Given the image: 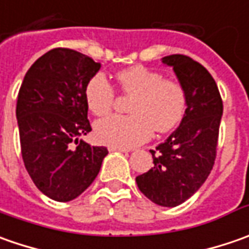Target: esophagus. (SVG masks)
Listing matches in <instances>:
<instances>
[{
    "label": "esophagus",
    "instance_id": "esophagus-1",
    "mask_svg": "<svg viewBox=\"0 0 249 249\" xmlns=\"http://www.w3.org/2000/svg\"><path fill=\"white\" fill-rule=\"evenodd\" d=\"M108 148H109V151H119V152H124V154H127V152H130V151H131V149H129V148H123V147H116V145H109Z\"/></svg>",
    "mask_w": 249,
    "mask_h": 249
}]
</instances>
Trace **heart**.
Here are the masks:
<instances>
[{"mask_svg": "<svg viewBox=\"0 0 249 249\" xmlns=\"http://www.w3.org/2000/svg\"><path fill=\"white\" fill-rule=\"evenodd\" d=\"M123 92L133 95L131 115H110L95 123L97 139L110 145L130 148L145 141L152 130L166 133L181 122L186 112V92L181 84L165 80L159 72L133 66L116 74ZM115 92L104 74H95L87 83L84 98L89 109L105 115L113 104Z\"/></svg>", "mask_w": 249, "mask_h": 249, "instance_id": "1", "label": "heart"}]
</instances>
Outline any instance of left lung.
<instances>
[{"instance_id": "1", "label": "left lung", "mask_w": 249, "mask_h": 249, "mask_svg": "<svg viewBox=\"0 0 249 249\" xmlns=\"http://www.w3.org/2000/svg\"><path fill=\"white\" fill-rule=\"evenodd\" d=\"M162 63L173 68L186 92L187 108L180 126L149 151L154 166L136 181L154 204L173 208L194 196L213 167L223 102L213 77L201 63L178 53L162 58Z\"/></svg>"}]
</instances>
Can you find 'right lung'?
<instances>
[{"instance_id": "right-lung-1", "label": "right lung", "mask_w": 249, "mask_h": 249, "mask_svg": "<svg viewBox=\"0 0 249 249\" xmlns=\"http://www.w3.org/2000/svg\"><path fill=\"white\" fill-rule=\"evenodd\" d=\"M100 69L84 53L53 48L32 65L19 90L16 119L24 166L36 187L58 202L86 191L108 155L105 147L80 140L91 131L84 90Z\"/></svg>"}]
</instances>
